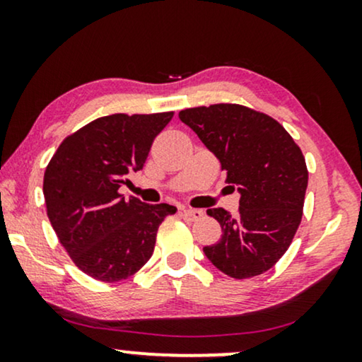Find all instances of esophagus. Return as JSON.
I'll use <instances>...</instances> for the list:
<instances>
[{
  "instance_id": "1",
  "label": "esophagus",
  "mask_w": 362,
  "mask_h": 362,
  "mask_svg": "<svg viewBox=\"0 0 362 362\" xmlns=\"http://www.w3.org/2000/svg\"><path fill=\"white\" fill-rule=\"evenodd\" d=\"M182 216H185L187 221H197L204 216V212L201 209H191V207H187V209H182Z\"/></svg>"
}]
</instances>
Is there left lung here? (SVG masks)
<instances>
[{"instance_id":"8db88e82","label":"left lung","mask_w":362,"mask_h":362,"mask_svg":"<svg viewBox=\"0 0 362 362\" xmlns=\"http://www.w3.org/2000/svg\"><path fill=\"white\" fill-rule=\"evenodd\" d=\"M180 118L217 156L226 182L240 192L235 216L222 207L207 209L222 235L204 247L206 257L232 279L265 274L288 250L303 216V153L275 118L239 103L186 108Z\"/></svg>"}]
</instances>
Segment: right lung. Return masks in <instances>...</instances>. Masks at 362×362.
<instances>
[{"mask_svg":"<svg viewBox=\"0 0 362 362\" xmlns=\"http://www.w3.org/2000/svg\"><path fill=\"white\" fill-rule=\"evenodd\" d=\"M175 112L100 117L66 136L44 173L47 217L74 264L98 281L125 280L150 260L158 227L175 206L125 199L120 187L140 171Z\"/></svg>","mask_w":362,"mask_h":362,"instance_id":"1","label":"right lung"}]
</instances>
